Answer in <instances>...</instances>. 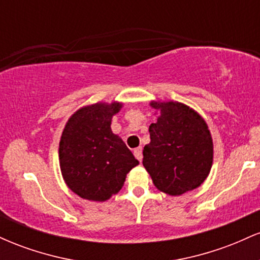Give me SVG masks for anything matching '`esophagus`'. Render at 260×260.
I'll use <instances>...</instances> for the list:
<instances>
[{"label":"esophagus","mask_w":260,"mask_h":260,"mask_svg":"<svg viewBox=\"0 0 260 260\" xmlns=\"http://www.w3.org/2000/svg\"><path fill=\"white\" fill-rule=\"evenodd\" d=\"M133 154H134V156H136L137 159H138L140 162H142V160H143V150H142V148L134 149Z\"/></svg>","instance_id":"obj_1"}]
</instances>
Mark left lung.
Wrapping results in <instances>:
<instances>
[{"label": "left lung", "instance_id": "obj_1", "mask_svg": "<svg viewBox=\"0 0 260 260\" xmlns=\"http://www.w3.org/2000/svg\"><path fill=\"white\" fill-rule=\"evenodd\" d=\"M160 110L149 126L150 143L143 150V165L154 186L170 196L199 187L213 165V139L194 110L177 101L151 103Z\"/></svg>", "mask_w": 260, "mask_h": 260}]
</instances>
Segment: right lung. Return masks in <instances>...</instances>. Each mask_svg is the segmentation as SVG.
<instances>
[{
    "mask_svg": "<svg viewBox=\"0 0 260 260\" xmlns=\"http://www.w3.org/2000/svg\"><path fill=\"white\" fill-rule=\"evenodd\" d=\"M120 103L82 107L66 123L59 140V166L70 189L88 201L105 202L120 192L138 160L111 131Z\"/></svg>",
    "mask_w": 260,
    "mask_h": 260,
    "instance_id": "obj_1",
    "label": "right lung"
}]
</instances>
